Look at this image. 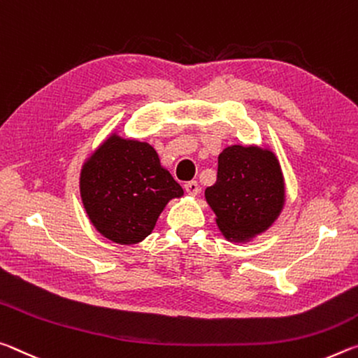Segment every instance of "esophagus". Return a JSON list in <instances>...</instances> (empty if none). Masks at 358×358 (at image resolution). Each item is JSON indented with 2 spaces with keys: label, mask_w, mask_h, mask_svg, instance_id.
<instances>
[{
  "label": "esophagus",
  "mask_w": 358,
  "mask_h": 358,
  "mask_svg": "<svg viewBox=\"0 0 358 358\" xmlns=\"http://www.w3.org/2000/svg\"><path fill=\"white\" fill-rule=\"evenodd\" d=\"M184 189L190 196H196L198 193H200V185H198L196 180H190V182H185Z\"/></svg>",
  "instance_id": "obj_1"
}]
</instances>
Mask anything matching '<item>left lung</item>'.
Masks as SVG:
<instances>
[{"label": "left lung", "mask_w": 358, "mask_h": 358, "mask_svg": "<svg viewBox=\"0 0 358 358\" xmlns=\"http://www.w3.org/2000/svg\"><path fill=\"white\" fill-rule=\"evenodd\" d=\"M227 241L245 244L268 231L285 206V180L265 145H228L219 155L217 182L204 190Z\"/></svg>", "instance_id": "obj_1"}]
</instances>
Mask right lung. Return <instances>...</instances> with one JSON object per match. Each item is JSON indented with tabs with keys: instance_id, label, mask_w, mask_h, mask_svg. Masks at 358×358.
<instances>
[{
	"instance_id": "right-lung-1",
	"label": "right lung",
	"mask_w": 358,
	"mask_h": 358,
	"mask_svg": "<svg viewBox=\"0 0 358 358\" xmlns=\"http://www.w3.org/2000/svg\"><path fill=\"white\" fill-rule=\"evenodd\" d=\"M79 192L90 224L120 245L144 241L184 190L145 141L109 133L82 163Z\"/></svg>"
}]
</instances>
